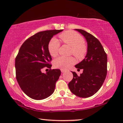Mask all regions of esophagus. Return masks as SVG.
Here are the masks:
<instances>
[{"label": "esophagus", "mask_w": 123, "mask_h": 123, "mask_svg": "<svg viewBox=\"0 0 123 123\" xmlns=\"http://www.w3.org/2000/svg\"><path fill=\"white\" fill-rule=\"evenodd\" d=\"M61 71L62 73H64L66 72V70H64V69H61Z\"/></svg>", "instance_id": "1"}]
</instances>
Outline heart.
Returning a JSON list of instances; mask_svg holds the SVG:
<instances>
[{"label": "heart", "instance_id": "heart-1", "mask_svg": "<svg viewBox=\"0 0 123 123\" xmlns=\"http://www.w3.org/2000/svg\"><path fill=\"white\" fill-rule=\"evenodd\" d=\"M60 38L64 43L72 47L71 53L78 59H82L86 55L87 48L84 44L83 37L78 33L68 31L60 35ZM60 45L59 41L57 38L53 37L49 41L48 48L52 57H56ZM75 63V60L73 57H65L60 56L54 61L53 64L55 68L61 69H67Z\"/></svg>", "mask_w": 123, "mask_h": 123}]
</instances>
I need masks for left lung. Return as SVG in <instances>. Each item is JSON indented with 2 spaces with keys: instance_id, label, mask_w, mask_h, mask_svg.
Masks as SVG:
<instances>
[{
  "instance_id": "left-lung-1",
  "label": "left lung",
  "mask_w": 123,
  "mask_h": 123,
  "mask_svg": "<svg viewBox=\"0 0 123 123\" xmlns=\"http://www.w3.org/2000/svg\"><path fill=\"white\" fill-rule=\"evenodd\" d=\"M75 30L86 38L87 53L85 59L75 66L79 70L82 69L83 73L78 76L75 72H72L73 78L68 84V87L76 96L88 98L99 91L105 80L107 75V55L96 37L81 29Z\"/></svg>"
}]
</instances>
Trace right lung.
Segmentation results:
<instances>
[{
    "mask_svg": "<svg viewBox=\"0 0 123 123\" xmlns=\"http://www.w3.org/2000/svg\"><path fill=\"white\" fill-rule=\"evenodd\" d=\"M62 31L39 32L27 39L20 48L15 59L16 79L22 90L31 98L45 99L55 90L61 70L51 69L52 58L48 46L52 37ZM44 68L49 69L46 74L41 72Z\"/></svg>",
    "mask_w": 123,
    "mask_h": 123,
    "instance_id": "add662e5",
    "label": "right lung"
}]
</instances>
